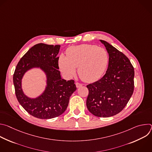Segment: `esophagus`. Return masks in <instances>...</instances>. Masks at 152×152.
I'll list each match as a JSON object with an SVG mask.
<instances>
[{"label":"esophagus","mask_w":152,"mask_h":152,"mask_svg":"<svg viewBox=\"0 0 152 152\" xmlns=\"http://www.w3.org/2000/svg\"><path fill=\"white\" fill-rule=\"evenodd\" d=\"M76 86L77 88H80V87H81V86H82V84L80 83L79 82H76Z\"/></svg>","instance_id":"34e87169"}]
</instances>
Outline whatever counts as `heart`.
I'll use <instances>...</instances> for the list:
<instances>
[{"mask_svg":"<svg viewBox=\"0 0 152 152\" xmlns=\"http://www.w3.org/2000/svg\"><path fill=\"white\" fill-rule=\"evenodd\" d=\"M67 56L62 54L58 60L62 73L67 77L75 75L76 68L79 77L85 82H93L104 72L109 61L107 51L96 45H81L69 48Z\"/></svg>","mask_w":152,"mask_h":152,"instance_id":"obj_1","label":"heart"}]
</instances>
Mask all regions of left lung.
I'll list each match as a JSON object with an SVG mask.
<instances>
[{
	"label": "left lung",
	"instance_id": "1",
	"mask_svg": "<svg viewBox=\"0 0 152 152\" xmlns=\"http://www.w3.org/2000/svg\"><path fill=\"white\" fill-rule=\"evenodd\" d=\"M109 54L105 75L87 85L88 111L99 117H109L120 113L131 99L134 90V69L131 61L110 43L100 40Z\"/></svg>",
	"mask_w": 152,
	"mask_h": 152
}]
</instances>
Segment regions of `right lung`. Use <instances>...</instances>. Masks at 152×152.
Instances as JSON below:
<instances>
[{
    "label": "right lung",
    "instance_id": "1",
    "mask_svg": "<svg viewBox=\"0 0 152 152\" xmlns=\"http://www.w3.org/2000/svg\"><path fill=\"white\" fill-rule=\"evenodd\" d=\"M60 45L39 43L32 47L18 62L13 82L17 99L31 115L40 119H50L59 116L66 110L70 97L76 91L74 80L61 78L58 70L57 55ZM33 68H39L47 77V85L42 94L37 98H28L21 88V80L24 73Z\"/></svg>",
    "mask_w": 152,
    "mask_h": 152
}]
</instances>
